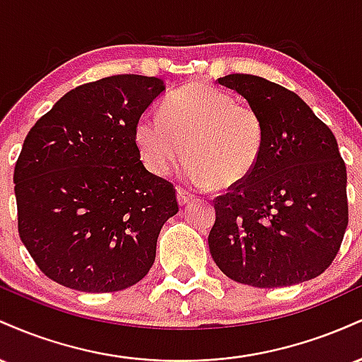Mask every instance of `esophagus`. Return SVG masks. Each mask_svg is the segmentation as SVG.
I'll return each mask as SVG.
<instances>
[{
	"mask_svg": "<svg viewBox=\"0 0 362 362\" xmlns=\"http://www.w3.org/2000/svg\"><path fill=\"white\" fill-rule=\"evenodd\" d=\"M177 199H178V204L185 206V204H189L190 201H192L194 195L190 194L189 190L182 189V187H177Z\"/></svg>",
	"mask_w": 362,
	"mask_h": 362,
	"instance_id": "1",
	"label": "esophagus"
}]
</instances>
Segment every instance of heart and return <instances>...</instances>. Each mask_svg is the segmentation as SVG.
Instances as JSON below:
<instances>
[{
    "mask_svg": "<svg viewBox=\"0 0 362 362\" xmlns=\"http://www.w3.org/2000/svg\"><path fill=\"white\" fill-rule=\"evenodd\" d=\"M264 139L259 110L209 83H190L173 91L161 114L144 112L134 124L136 148L153 175H167L187 153V180L219 189L250 175Z\"/></svg>",
    "mask_w": 362,
    "mask_h": 362,
    "instance_id": "b5f03b06",
    "label": "heart"
}]
</instances>
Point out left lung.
<instances>
[{"mask_svg":"<svg viewBox=\"0 0 362 362\" xmlns=\"http://www.w3.org/2000/svg\"><path fill=\"white\" fill-rule=\"evenodd\" d=\"M264 120L253 172L214 199L211 255L230 279L282 288L320 276L337 255L349 223L347 172L328 126L294 91L253 74H228Z\"/></svg>","mask_w":362,"mask_h":362,"instance_id":"left-lung-1","label":"left lung"}]
</instances>
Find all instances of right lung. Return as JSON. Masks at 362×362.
<instances>
[{
    "instance_id": "obj_1",
    "label": "right lung",
    "mask_w": 362,
    "mask_h": 362,
    "mask_svg": "<svg viewBox=\"0 0 362 362\" xmlns=\"http://www.w3.org/2000/svg\"><path fill=\"white\" fill-rule=\"evenodd\" d=\"M163 80L117 74L68 91L23 141L13 182L18 233L49 279L83 293L134 286L178 213L173 184L144 168L134 124Z\"/></svg>"
}]
</instances>
